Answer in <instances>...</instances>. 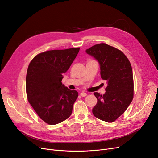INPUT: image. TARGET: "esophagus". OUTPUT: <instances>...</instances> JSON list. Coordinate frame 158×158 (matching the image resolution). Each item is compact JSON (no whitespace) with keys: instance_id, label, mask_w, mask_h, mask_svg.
<instances>
[{"instance_id":"obj_1","label":"esophagus","mask_w":158,"mask_h":158,"mask_svg":"<svg viewBox=\"0 0 158 158\" xmlns=\"http://www.w3.org/2000/svg\"><path fill=\"white\" fill-rule=\"evenodd\" d=\"M87 95V94L86 93H85V92H82V93H80V96H82V97H85V96H86Z\"/></svg>"}]
</instances>
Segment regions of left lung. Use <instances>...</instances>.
I'll list each match as a JSON object with an SVG mask.
<instances>
[{"label": "left lung", "mask_w": 158, "mask_h": 158, "mask_svg": "<svg viewBox=\"0 0 158 158\" xmlns=\"http://www.w3.org/2000/svg\"><path fill=\"white\" fill-rule=\"evenodd\" d=\"M100 66V74L106 80V93L94 94L98 99L94 115L103 121L113 122L126 111L134 95L132 66L122 51L106 44H97L85 50Z\"/></svg>", "instance_id": "left-lung-1"}]
</instances>
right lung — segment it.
<instances>
[{"label":"right lung","mask_w":158,"mask_h":158,"mask_svg":"<svg viewBox=\"0 0 158 158\" xmlns=\"http://www.w3.org/2000/svg\"><path fill=\"white\" fill-rule=\"evenodd\" d=\"M80 48L51 50L38 54L28 66L26 94L28 102L43 121L56 125L68 118L78 96L61 81Z\"/></svg>","instance_id":"1"}]
</instances>
